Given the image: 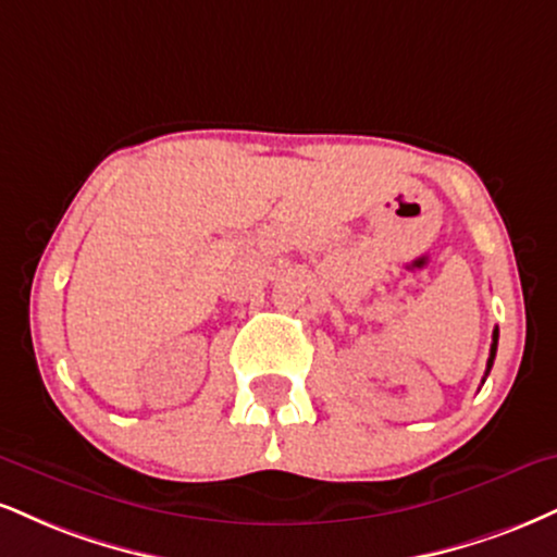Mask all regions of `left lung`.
Wrapping results in <instances>:
<instances>
[{
    "label": "left lung",
    "mask_w": 557,
    "mask_h": 557,
    "mask_svg": "<svg viewBox=\"0 0 557 557\" xmlns=\"http://www.w3.org/2000/svg\"><path fill=\"white\" fill-rule=\"evenodd\" d=\"M495 350H498V330H493V345H491V358H487V371H485V376H487V373H491V368H493Z\"/></svg>",
    "instance_id": "1"
}]
</instances>
